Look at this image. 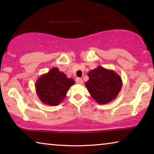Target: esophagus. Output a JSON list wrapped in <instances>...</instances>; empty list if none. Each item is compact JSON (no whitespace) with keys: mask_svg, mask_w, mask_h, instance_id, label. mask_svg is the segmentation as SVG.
<instances>
[{"mask_svg":"<svg viewBox=\"0 0 154 154\" xmlns=\"http://www.w3.org/2000/svg\"><path fill=\"white\" fill-rule=\"evenodd\" d=\"M76 82L79 84H82V83H83V81H82V79H81V78H77Z\"/></svg>","mask_w":154,"mask_h":154,"instance_id":"esophagus-1","label":"esophagus"}]
</instances>
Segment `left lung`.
Segmentation results:
<instances>
[{"label":"left lung","mask_w":154,"mask_h":154,"mask_svg":"<svg viewBox=\"0 0 154 154\" xmlns=\"http://www.w3.org/2000/svg\"><path fill=\"white\" fill-rule=\"evenodd\" d=\"M89 79L85 86L91 96L100 105L115 99L122 88L121 77L112 70L98 66L88 73Z\"/></svg>","instance_id":"1"}]
</instances>
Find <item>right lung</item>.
<instances>
[{
	"label": "right lung",
	"mask_w": 154,
	"mask_h": 154,
	"mask_svg": "<svg viewBox=\"0 0 154 154\" xmlns=\"http://www.w3.org/2000/svg\"><path fill=\"white\" fill-rule=\"evenodd\" d=\"M74 84V79L68 78L55 67L38 77L35 87L37 96L42 103L56 106L63 100L69 88Z\"/></svg>",
	"instance_id": "right-lung-1"
}]
</instances>
